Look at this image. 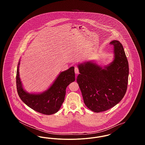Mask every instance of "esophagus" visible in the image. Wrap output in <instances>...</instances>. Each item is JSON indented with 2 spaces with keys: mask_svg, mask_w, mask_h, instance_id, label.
Instances as JSON below:
<instances>
[{
  "mask_svg": "<svg viewBox=\"0 0 145 145\" xmlns=\"http://www.w3.org/2000/svg\"><path fill=\"white\" fill-rule=\"evenodd\" d=\"M74 71H75V73L76 74H78L79 73V69H78V68L77 67H75Z\"/></svg>",
  "mask_w": 145,
  "mask_h": 145,
  "instance_id": "1",
  "label": "esophagus"
}]
</instances>
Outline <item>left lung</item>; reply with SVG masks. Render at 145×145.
<instances>
[{"instance_id": "8db88e82", "label": "left lung", "mask_w": 145, "mask_h": 145, "mask_svg": "<svg viewBox=\"0 0 145 145\" xmlns=\"http://www.w3.org/2000/svg\"><path fill=\"white\" fill-rule=\"evenodd\" d=\"M113 46L114 60L102 66L93 61L78 65L80 74L76 82L81 90L85 105L95 112L107 110L123 98L128 85V62L122 44L117 40Z\"/></svg>"}]
</instances>
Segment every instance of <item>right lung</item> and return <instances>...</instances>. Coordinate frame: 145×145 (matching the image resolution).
Masks as SVG:
<instances>
[{"label":"right lung","instance_id":"obj_1","mask_svg":"<svg viewBox=\"0 0 145 145\" xmlns=\"http://www.w3.org/2000/svg\"><path fill=\"white\" fill-rule=\"evenodd\" d=\"M20 60L17 69L16 85L21 100L31 109L43 114L49 115L57 112L65 100L66 88L75 80L74 67L72 66L61 72L48 89L40 93H31L23 88L20 77Z\"/></svg>","mask_w":145,"mask_h":145}]
</instances>
